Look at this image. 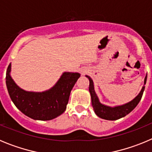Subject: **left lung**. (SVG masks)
Here are the masks:
<instances>
[{
    "instance_id": "left-lung-1",
    "label": "left lung",
    "mask_w": 152,
    "mask_h": 152,
    "mask_svg": "<svg viewBox=\"0 0 152 152\" xmlns=\"http://www.w3.org/2000/svg\"><path fill=\"white\" fill-rule=\"evenodd\" d=\"M90 80L89 84V91L91 93V100H92V106L94 110L95 113L101 119H107V120H116L122 117L126 116L127 114L129 113L131 111H132L135 108L138 103L142 99V94L144 92L145 86L142 88V91L139 93V94L129 103H126L125 105L119 106L116 107H110L107 106L103 105L99 102L97 96L96 95L94 89V84H93V80L88 76H87ZM147 80V75H146L145 78V84L146 83Z\"/></svg>"
}]
</instances>
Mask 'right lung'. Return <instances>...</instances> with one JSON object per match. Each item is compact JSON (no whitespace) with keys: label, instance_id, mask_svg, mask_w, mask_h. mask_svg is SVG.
<instances>
[{"label":"right lung","instance_id":"add662e5","mask_svg":"<svg viewBox=\"0 0 152 152\" xmlns=\"http://www.w3.org/2000/svg\"><path fill=\"white\" fill-rule=\"evenodd\" d=\"M10 64L6 74L8 93L14 105L23 114L37 120H51L66 110L70 94L80 75L64 72L55 87L42 93L27 92L20 89L10 75Z\"/></svg>","mask_w":152,"mask_h":152}]
</instances>
